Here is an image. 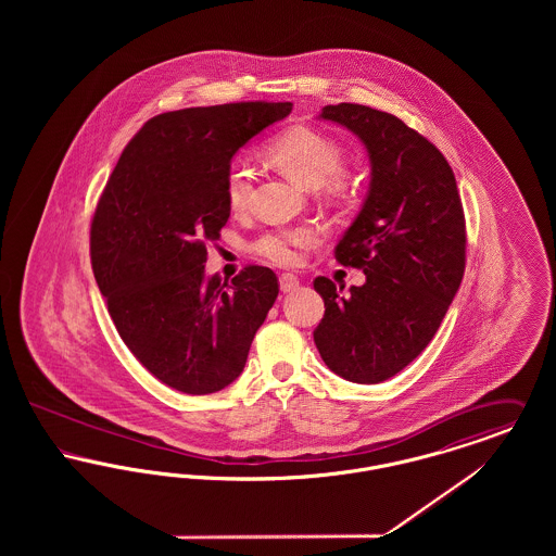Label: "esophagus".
Here are the masks:
<instances>
[{"instance_id":"34e87169","label":"esophagus","mask_w":556,"mask_h":556,"mask_svg":"<svg viewBox=\"0 0 556 556\" xmlns=\"http://www.w3.org/2000/svg\"><path fill=\"white\" fill-rule=\"evenodd\" d=\"M300 286V279L293 275V273H283L281 277H279V288L283 293H290V291L295 290Z\"/></svg>"}]
</instances>
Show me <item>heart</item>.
<instances>
[{"mask_svg": "<svg viewBox=\"0 0 556 556\" xmlns=\"http://www.w3.org/2000/svg\"><path fill=\"white\" fill-rule=\"evenodd\" d=\"M273 166L286 173L291 181L308 189L323 187L331 195L344 191L340 177L344 166V150L329 135L311 127H290L273 137L265 148ZM252 195V173L248 166L233 162L225 175V198L233 212L248 208ZM313 238L306 227L270 231L254 241V252L273 265L290 266L300 261V248Z\"/></svg>", "mask_w": 556, "mask_h": 556, "instance_id": "b5f03b06", "label": "heart"}]
</instances>
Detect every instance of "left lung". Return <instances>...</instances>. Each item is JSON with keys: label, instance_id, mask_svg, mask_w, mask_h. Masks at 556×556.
Returning <instances> with one entry per match:
<instances>
[{"label": "left lung", "instance_id": "left-lung-1", "mask_svg": "<svg viewBox=\"0 0 556 556\" xmlns=\"http://www.w3.org/2000/svg\"><path fill=\"white\" fill-rule=\"evenodd\" d=\"M318 118L354 132L367 148L369 193L336 248L367 281L350 293L315 279L325 315L315 344L325 365L354 383H381L433 340L465 273V214L448 160L397 116L325 106Z\"/></svg>", "mask_w": 556, "mask_h": 556}]
</instances>
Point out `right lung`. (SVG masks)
Masks as SVG:
<instances>
[{"label":"right lung","instance_id":"add662e5","mask_svg":"<svg viewBox=\"0 0 556 556\" xmlns=\"http://www.w3.org/2000/svg\"><path fill=\"white\" fill-rule=\"evenodd\" d=\"M291 102L186 108L150 118L116 162L91 220V266L132 356L168 388L204 396L233 383L277 300V275L245 266L206 277V243L231 208L239 148Z\"/></svg>","mask_w":556,"mask_h":556}]
</instances>
